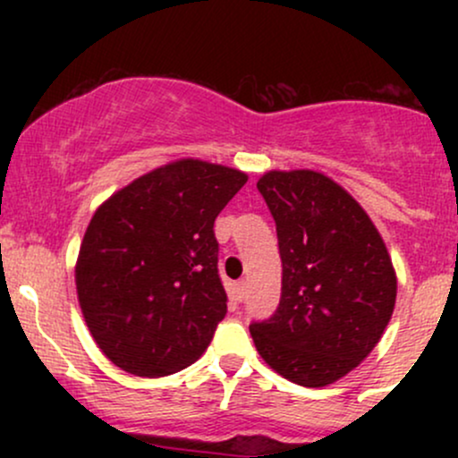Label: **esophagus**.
Instances as JSON below:
<instances>
[{
	"label": "esophagus",
	"mask_w": 458,
	"mask_h": 458,
	"mask_svg": "<svg viewBox=\"0 0 458 458\" xmlns=\"http://www.w3.org/2000/svg\"><path fill=\"white\" fill-rule=\"evenodd\" d=\"M245 291H247V284H245V280L236 282L234 286H233V293H234V301H243V299H245Z\"/></svg>",
	"instance_id": "esophagus-1"
}]
</instances>
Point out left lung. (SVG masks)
I'll list each match as a JSON object with an SVG mask.
<instances>
[{
  "mask_svg": "<svg viewBox=\"0 0 458 458\" xmlns=\"http://www.w3.org/2000/svg\"><path fill=\"white\" fill-rule=\"evenodd\" d=\"M256 187L276 219L282 297L250 334L284 379L329 386L366 360L390 323L392 259L364 208L320 172L273 170Z\"/></svg>",
  "mask_w": 458,
  "mask_h": 458,
  "instance_id": "obj_1",
  "label": "left lung"
}]
</instances>
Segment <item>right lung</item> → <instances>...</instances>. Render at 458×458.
Segmentation results:
<instances>
[{
  "label": "right lung",
  "mask_w": 458,
  "mask_h": 458,
  "mask_svg": "<svg viewBox=\"0 0 458 458\" xmlns=\"http://www.w3.org/2000/svg\"><path fill=\"white\" fill-rule=\"evenodd\" d=\"M245 182L233 167L181 159L135 178L97 208L75 284L109 361L155 379L207 351L228 310L213 224Z\"/></svg>",
  "instance_id": "1"
}]
</instances>
